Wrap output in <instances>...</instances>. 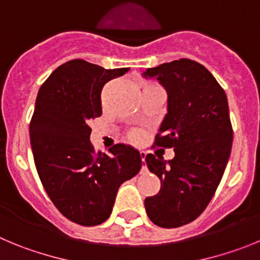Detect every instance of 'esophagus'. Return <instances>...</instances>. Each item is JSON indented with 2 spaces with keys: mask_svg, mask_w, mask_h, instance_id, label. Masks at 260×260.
I'll use <instances>...</instances> for the list:
<instances>
[{
  "mask_svg": "<svg viewBox=\"0 0 260 260\" xmlns=\"http://www.w3.org/2000/svg\"><path fill=\"white\" fill-rule=\"evenodd\" d=\"M140 156H141V160H142V170H145L146 168V166H145V158H146V153H145L144 150L140 151Z\"/></svg>",
  "mask_w": 260,
  "mask_h": 260,
  "instance_id": "1",
  "label": "esophagus"
}]
</instances>
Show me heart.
<instances>
[{"label": "heart", "instance_id": "1", "mask_svg": "<svg viewBox=\"0 0 260 260\" xmlns=\"http://www.w3.org/2000/svg\"><path fill=\"white\" fill-rule=\"evenodd\" d=\"M147 86H154V84H150V85ZM131 139H132L133 141H139V140L141 139V135H140L139 131H132V132H131Z\"/></svg>", "mask_w": 260, "mask_h": 260}]
</instances>
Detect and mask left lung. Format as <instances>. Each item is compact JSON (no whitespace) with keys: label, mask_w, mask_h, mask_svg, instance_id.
Returning a JSON list of instances; mask_svg holds the SVG:
<instances>
[{"label":"left lung","mask_w":260,"mask_h":260,"mask_svg":"<svg viewBox=\"0 0 260 260\" xmlns=\"http://www.w3.org/2000/svg\"><path fill=\"white\" fill-rule=\"evenodd\" d=\"M167 92V114L155 145L174 147L175 158L147 154V168L160 190L145 200L155 225L176 228L197 219L214 197L232 149L226 94L211 72L191 59L174 60L142 72Z\"/></svg>","instance_id":"8db88e82"}]
</instances>
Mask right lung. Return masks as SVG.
I'll use <instances>...</instances> for the list:
<instances>
[{"instance_id":"right-lung-1","label":"right lung","mask_w":260,"mask_h":260,"mask_svg":"<svg viewBox=\"0 0 260 260\" xmlns=\"http://www.w3.org/2000/svg\"><path fill=\"white\" fill-rule=\"evenodd\" d=\"M128 71L74 59L58 67L37 93L29 123L37 174L60 214L80 225L107 220L119 186L141 170L135 147L116 144L107 155L95 153L89 140V121L102 115V88Z\"/></svg>"}]
</instances>
